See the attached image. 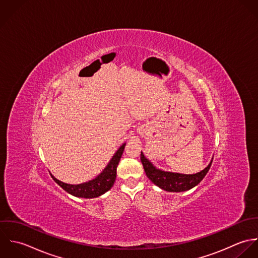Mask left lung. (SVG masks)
Instances as JSON below:
<instances>
[{
	"label": "left lung",
	"instance_id": "left-lung-1",
	"mask_svg": "<svg viewBox=\"0 0 258 258\" xmlns=\"http://www.w3.org/2000/svg\"><path fill=\"white\" fill-rule=\"evenodd\" d=\"M141 160L144 165L147 176L163 190L170 192H181L189 190L190 188L198 185L206 176L209 170L212 160L204 170L196 174H181L175 172L163 171L155 168L153 163L146 158L143 153H141Z\"/></svg>",
	"mask_w": 258,
	"mask_h": 258
}]
</instances>
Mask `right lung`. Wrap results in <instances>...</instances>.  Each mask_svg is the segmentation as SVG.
<instances>
[{"label":"right lung","instance_id":"add662e5","mask_svg":"<svg viewBox=\"0 0 258 258\" xmlns=\"http://www.w3.org/2000/svg\"><path fill=\"white\" fill-rule=\"evenodd\" d=\"M125 144H123L112 156L110 161L108 162L107 166L104 168L103 172L95 179L90 180L88 182H84L81 184H68L57 180L55 177L52 175V179L64 189L67 192L84 199H94L106 192L111 188L114 183L116 177V167L119 162V159L123 153Z\"/></svg>","mask_w":258,"mask_h":258}]
</instances>
